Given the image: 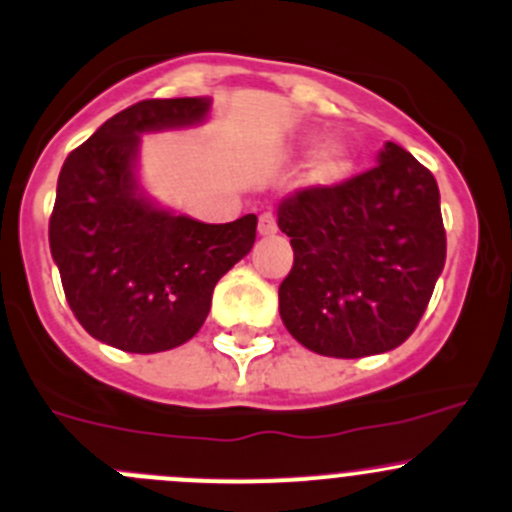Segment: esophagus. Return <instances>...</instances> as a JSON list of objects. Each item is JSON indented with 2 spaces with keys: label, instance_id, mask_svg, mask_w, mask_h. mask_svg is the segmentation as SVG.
I'll return each mask as SVG.
<instances>
[{
  "label": "esophagus",
  "instance_id": "34e87169",
  "mask_svg": "<svg viewBox=\"0 0 512 512\" xmlns=\"http://www.w3.org/2000/svg\"><path fill=\"white\" fill-rule=\"evenodd\" d=\"M257 232H260V235H275L277 232V220H275V215H272V212H262L260 215V220H257Z\"/></svg>",
  "mask_w": 512,
  "mask_h": 512
}]
</instances>
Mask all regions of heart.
<instances>
[{
    "label": "heart",
    "instance_id": "b5f03b06",
    "mask_svg": "<svg viewBox=\"0 0 512 512\" xmlns=\"http://www.w3.org/2000/svg\"><path fill=\"white\" fill-rule=\"evenodd\" d=\"M342 165H345V150L337 142H325L312 155V177H317V180H330V177H335L342 170Z\"/></svg>",
    "mask_w": 512,
    "mask_h": 512
}]
</instances>
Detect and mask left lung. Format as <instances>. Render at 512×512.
Wrapping results in <instances>:
<instances>
[{
    "instance_id": "left-lung-1",
    "label": "left lung",
    "mask_w": 512,
    "mask_h": 512,
    "mask_svg": "<svg viewBox=\"0 0 512 512\" xmlns=\"http://www.w3.org/2000/svg\"><path fill=\"white\" fill-rule=\"evenodd\" d=\"M295 262L280 317L307 350L367 357L418 327L445 265L433 172L388 142L380 162L332 187H305L277 207Z\"/></svg>"
}]
</instances>
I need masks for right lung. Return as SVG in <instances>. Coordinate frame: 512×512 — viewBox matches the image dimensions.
<instances>
[{"label":"right lung","mask_w":512,"mask_h":512,"mask_svg":"<svg viewBox=\"0 0 512 512\" xmlns=\"http://www.w3.org/2000/svg\"><path fill=\"white\" fill-rule=\"evenodd\" d=\"M200 97L142 99L64 160L49 250L79 325L124 352L182 345L205 322L217 280L255 245L257 217L205 225L137 197L140 132L200 122Z\"/></svg>","instance_id":"add662e5"}]
</instances>
